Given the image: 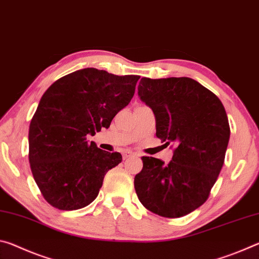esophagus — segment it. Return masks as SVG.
<instances>
[{"instance_id":"esophagus-1","label":"esophagus","mask_w":259,"mask_h":259,"mask_svg":"<svg viewBox=\"0 0 259 259\" xmlns=\"http://www.w3.org/2000/svg\"><path fill=\"white\" fill-rule=\"evenodd\" d=\"M131 156H136L135 153H131V152H125L123 154V159H128V157H131Z\"/></svg>"}]
</instances>
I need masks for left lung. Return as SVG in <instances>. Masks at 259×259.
I'll return each instance as SVG.
<instances>
[{"mask_svg":"<svg viewBox=\"0 0 259 259\" xmlns=\"http://www.w3.org/2000/svg\"><path fill=\"white\" fill-rule=\"evenodd\" d=\"M138 96L154 113L156 137L176 148L168 164L142 157L136 193L150 211L183 217L205 202L224 164L230 140L225 108L216 95L190 77H143Z\"/></svg>","mask_w":259,"mask_h":259,"instance_id":"obj_1","label":"left lung"}]
</instances>
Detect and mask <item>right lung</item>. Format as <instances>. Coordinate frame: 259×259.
<instances>
[{
  "label": "right lung",
  "instance_id": "right-lung-1",
  "mask_svg": "<svg viewBox=\"0 0 259 259\" xmlns=\"http://www.w3.org/2000/svg\"><path fill=\"white\" fill-rule=\"evenodd\" d=\"M139 77L83 68L43 94L29 124L28 159L34 181L52 207L76 210L97 198L105 175L122 155L89 144L87 136L108 128L134 97Z\"/></svg>",
  "mask_w": 259,
  "mask_h": 259
}]
</instances>
